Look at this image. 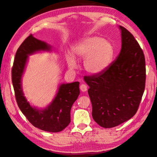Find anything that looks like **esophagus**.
Segmentation results:
<instances>
[{"label": "esophagus", "instance_id": "1", "mask_svg": "<svg viewBox=\"0 0 157 157\" xmlns=\"http://www.w3.org/2000/svg\"><path fill=\"white\" fill-rule=\"evenodd\" d=\"M79 89H80L82 92H86L87 91V89H88V87H87L86 84H82L80 85V86H79Z\"/></svg>", "mask_w": 157, "mask_h": 157}]
</instances>
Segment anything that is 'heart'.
<instances>
[{"label":"heart","mask_w":157,"mask_h":157,"mask_svg":"<svg viewBox=\"0 0 157 157\" xmlns=\"http://www.w3.org/2000/svg\"><path fill=\"white\" fill-rule=\"evenodd\" d=\"M72 53L66 55L68 67L75 69L77 63L75 57L84 60L85 71L90 75H98L109 68L113 56V47L109 41L102 37L91 36L86 37L72 46Z\"/></svg>","instance_id":"b5f03b06"}]
</instances>
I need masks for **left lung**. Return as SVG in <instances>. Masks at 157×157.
Wrapping results in <instances>:
<instances>
[{
  "label": "left lung",
  "mask_w": 157,
  "mask_h": 157,
  "mask_svg": "<svg viewBox=\"0 0 157 157\" xmlns=\"http://www.w3.org/2000/svg\"><path fill=\"white\" fill-rule=\"evenodd\" d=\"M120 54L107 71L84 77L89 85L92 116L100 126L111 128L129 120L136 113L145 84L144 54L134 36L119 25Z\"/></svg>",
  "instance_id": "left-lung-1"
}]
</instances>
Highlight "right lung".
Returning a JSON list of instances; mask_svg holds the SVG:
<instances>
[{
  "label": "right lung",
  "mask_w": 157,
  "mask_h": 157,
  "mask_svg": "<svg viewBox=\"0 0 157 157\" xmlns=\"http://www.w3.org/2000/svg\"><path fill=\"white\" fill-rule=\"evenodd\" d=\"M39 52H52V46L33 34L27 37L17 50L12 71L16 100L21 111L33 125L46 132H61L71 123V109L79 95V82L59 84L55 98L46 107L32 105L23 91L22 78L29 55Z\"/></svg>",
  "instance_id": "add662e5"
}]
</instances>
